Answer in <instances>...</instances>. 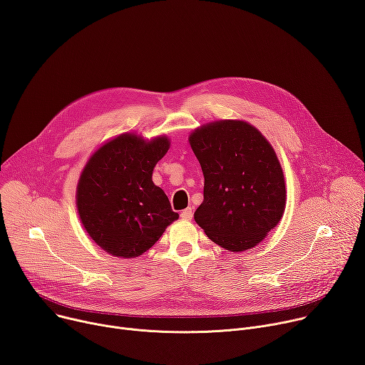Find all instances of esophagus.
Wrapping results in <instances>:
<instances>
[{"label": "esophagus", "mask_w": 365, "mask_h": 365, "mask_svg": "<svg viewBox=\"0 0 365 365\" xmlns=\"http://www.w3.org/2000/svg\"><path fill=\"white\" fill-rule=\"evenodd\" d=\"M181 217H182L184 220H191V219H192V209H191V207L184 209V210L181 212Z\"/></svg>", "instance_id": "esophagus-1"}]
</instances>
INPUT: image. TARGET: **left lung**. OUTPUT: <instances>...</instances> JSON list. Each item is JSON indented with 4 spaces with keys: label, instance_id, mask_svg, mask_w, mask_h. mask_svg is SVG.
<instances>
[{
    "label": "left lung",
    "instance_id": "1",
    "mask_svg": "<svg viewBox=\"0 0 365 365\" xmlns=\"http://www.w3.org/2000/svg\"><path fill=\"white\" fill-rule=\"evenodd\" d=\"M190 145L205 175L203 203L194 219L230 251L257 245L285 210V180L274 150L244 121H217L194 130Z\"/></svg>",
    "mask_w": 365,
    "mask_h": 365
}]
</instances>
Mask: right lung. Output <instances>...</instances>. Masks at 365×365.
<instances>
[{"instance_id":"obj_1","label":"right lung","mask_w":365,"mask_h":365,"mask_svg":"<svg viewBox=\"0 0 365 365\" xmlns=\"http://www.w3.org/2000/svg\"><path fill=\"white\" fill-rule=\"evenodd\" d=\"M170 149V140L145 142L123 134L103 145L88 162L77 185V209L91 238L115 257L148 251L178 219L153 168Z\"/></svg>"}]
</instances>
